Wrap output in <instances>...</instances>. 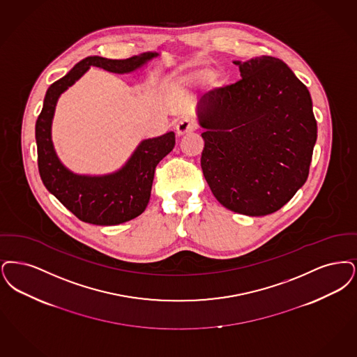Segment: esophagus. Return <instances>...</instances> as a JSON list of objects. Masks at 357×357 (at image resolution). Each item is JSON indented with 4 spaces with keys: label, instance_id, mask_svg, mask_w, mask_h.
Returning a JSON list of instances; mask_svg holds the SVG:
<instances>
[{
    "label": "esophagus",
    "instance_id": "34e87169",
    "mask_svg": "<svg viewBox=\"0 0 357 357\" xmlns=\"http://www.w3.org/2000/svg\"><path fill=\"white\" fill-rule=\"evenodd\" d=\"M196 123L192 120V119H183V120H180L177 125H176V133H177V136H184L186 133H189V132H192V130H195L196 129Z\"/></svg>",
    "mask_w": 357,
    "mask_h": 357
}]
</instances>
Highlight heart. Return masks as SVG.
<instances>
[{
  "instance_id": "heart-1",
  "label": "heart",
  "mask_w": 357,
  "mask_h": 357,
  "mask_svg": "<svg viewBox=\"0 0 357 357\" xmlns=\"http://www.w3.org/2000/svg\"><path fill=\"white\" fill-rule=\"evenodd\" d=\"M209 78L206 70H192V72H181L174 73L168 79V88L171 91H183L192 85H199L205 82Z\"/></svg>"
}]
</instances>
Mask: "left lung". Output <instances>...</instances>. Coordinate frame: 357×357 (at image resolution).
I'll use <instances>...</instances> for the list:
<instances>
[{
	"instance_id": "obj_1",
	"label": "left lung",
	"mask_w": 357,
	"mask_h": 357,
	"mask_svg": "<svg viewBox=\"0 0 357 357\" xmlns=\"http://www.w3.org/2000/svg\"><path fill=\"white\" fill-rule=\"evenodd\" d=\"M233 63L241 79L197 104L202 173L221 205L265 216L305 184L317 124L310 91L285 62L261 56Z\"/></svg>"
}]
</instances>
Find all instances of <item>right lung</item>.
Wrapping results in <instances>:
<instances>
[{
  "mask_svg": "<svg viewBox=\"0 0 357 357\" xmlns=\"http://www.w3.org/2000/svg\"><path fill=\"white\" fill-rule=\"evenodd\" d=\"M157 56V52H145L126 60L91 56L47 88L44 107L36 123L38 171L47 190L84 222L117 225L139 216L151 199L155 167L174 148L176 137L173 132H168L141 141L124 167L113 173L102 176L73 173L60 161L52 141V121L59 97L91 66L124 75L137 70Z\"/></svg>",
  "mask_w": 357,
  "mask_h": 357,
  "instance_id": "1",
  "label": "right lung"
}]
</instances>
